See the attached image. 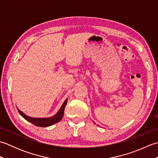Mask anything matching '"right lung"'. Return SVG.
I'll return each mask as SVG.
<instances>
[{"instance_id": "right-lung-1", "label": "right lung", "mask_w": 158, "mask_h": 158, "mask_svg": "<svg viewBox=\"0 0 158 158\" xmlns=\"http://www.w3.org/2000/svg\"><path fill=\"white\" fill-rule=\"evenodd\" d=\"M67 104V99L65 100V101L62 104V106L60 107L58 112L55 115L51 117H48V118H35V117H31L27 116L26 114L23 113L21 110H18V112L19 113L23 118L28 122H31L34 124V125L39 126V127H48L52 125H53L56 123L59 122L60 120L62 119V117L64 115V109Z\"/></svg>"}]
</instances>
